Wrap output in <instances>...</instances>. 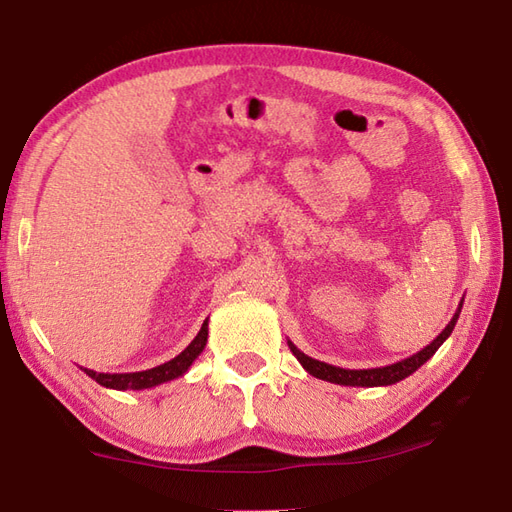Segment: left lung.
I'll list each match as a JSON object with an SVG mask.
<instances>
[{
    "instance_id": "8db88e82",
    "label": "left lung",
    "mask_w": 512,
    "mask_h": 512,
    "mask_svg": "<svg viewBox=\"0 0 512 512\" xmlns=\"http://www.w3.org/2000/svg\"><path fill=\"white\" fill-rule=\"evenodd\" d=\"M461 309H463V300L458 302V309L456 314L452 316V320H449L447 327L440 332L436 339H433L427 348H422L420 352L411 354L409 359H402L397 363H391V366H381V368H368V370H350V368H339V366H332V363H325V361H318V359H311L307 357L305 352H300L296 345H293L289 341V348L291 352L296 354V359L300 361V366L305 368L309 375H314L316 379H323V381H332V384H341V386H366V388H372V386H391V384H397V381L406 379L409 375H413L415 370H418L420 366H424L433 354H436V350L443 345L449 334L454 332V325L458 316H461Z\"/></svg>"
}]
</instances>
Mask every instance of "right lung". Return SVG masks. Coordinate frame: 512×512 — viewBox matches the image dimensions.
Masks as SVG:
<instances>
[{
    "label": "right lung",
    "mask_w": 512,
    "mask_h": 512,
    "mask_svg": "<svg viewBox=\"0 0 512 512\" xmlns=\"http://www.w3.org/2000/svg\"><path fill=\"white\" fill-rule=\"evenodd\" d=\"M207 343V320L201 327V332L196 334V339L187 345V348L173 357L167 363H160V366L140 370V372H97L90 368H81L85 375L92 377L97 384L106 388H115V391H144V388L160 386L164 381H173L183 377L189 370V366L198 359V354L205 350Z\"/></svg>",
    "instance_id": "right-lung-1"
}]
</instances>
